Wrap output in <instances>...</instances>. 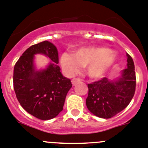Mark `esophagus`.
Here are the masks:
<instances>
[{"label":"esophagus","instance_id":"34e87169","mask_svg":"<svg viewBox=\"0 0 148 148\" xmlns=\"http://www.w3.org/2000/svg\"><path fill=\"white\" fill-rule=\"evenodd\" d=\"M81 82L80 78H73L72 79V84H73V85H75L78 82Z\"/></svg>","mask_w":148,"mask_h":148}]
</instances>
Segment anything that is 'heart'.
Returning a JSON list of instances; mask_svg holds the SVG:
<instances>
[{"mask_svg": "<svg viewBox=\"0 0 148 148\" xmlns=\"http://www.w3.org/2000/svg\"><path fill=\"white\" fill-rule=\"evenodd\" d=\"M117 61V56L108 48L101 47H82L73 53H64L61 57L63 70L69 75L76 73L81 65H86V72L91 78L102 77Z\"/></svg>", "mask_w": 148, "mask_h": 148, "instance_id": "heart-1", "label": "heart"}]
</instances>
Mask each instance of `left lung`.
<instances>
[{"label": "left lung", "mask_w": 148, "mask_h": 148, "mask_svg": "<svg viewBox=\"0 0 148 148\" xmlns=\"http://www.w3.org/2000/svg\"><path fill=\"white\" fill-rule=\"evenodd\" d=\"M127 66L115 80L108 78L88 84L86 104L93 115L110 119L125 109L133 99L136 90V73L133 58L127 53Z\"/></svg>", "instance_id": "1"}]
</instances>
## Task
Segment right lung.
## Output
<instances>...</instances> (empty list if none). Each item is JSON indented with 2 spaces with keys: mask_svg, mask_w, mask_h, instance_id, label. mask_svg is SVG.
<instances>
[{
  "mask_svg": "<svg viewBox=\"0 0 148 148\" xmlns=\"http://www.w3.org/2000/svg\"><path fill=\"white\" fill-rule=\"evenodd\" d=\"M37 54H44L53 63L38 71L34 64ZM58 63L56 47L44 40L29 47L14 67L13 85L18 101L27 112L40 120L52 119L59 114L72 87L70 79L62 75Z\"/></svg>",
  "mask_w": 148,
  "mask_h": 148,
  "instance_id": "1",
  "label": "right lung"
}]
</instances>
